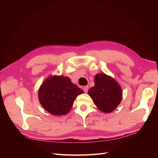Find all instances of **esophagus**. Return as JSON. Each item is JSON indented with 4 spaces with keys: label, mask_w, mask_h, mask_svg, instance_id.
<instances>
[{
    "label": "esophagus",
    "mask_w": 158,
    "mask_h": 158,
    "mask_svg": "<svg viewBox=\"0 0 158 158\" xmlns=\"http://www.w3.org/2000/svg\"><path fill=\"white\" fill-rule=\"evenodd\" d=\"M88 88H89V87H88V86H84V87L83 88V90L84 91V92H85V93H87V92H88Z\"/></svg>",
    "instance_id": "obj_1"
}]
</instances>
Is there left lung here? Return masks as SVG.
Instances as JSON below:
<instances>
[{"label": "left lung", "instance_id": "1", "mask_svg": "<svg viewBox=\"0 0 158 158\" xmlns=\"http://www.w3.org/2000/svg\"><path fill=\"white\" fill-rule=\"evenodd\" d=\"M94 82L95 85L88 92L94 104L102 112L113 111L121 101V86L113 78L105 74H98Z\"/></svg>", "mask_w": 158, "mask_h": 158}]
</instances>
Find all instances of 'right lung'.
I'll use <instances>...</instances> for the list:
<instances>
[{"instance_id": "1", "label": "right lung", "mask_w": 158, "mask_h": 158, "mask_svg": "<svg viewBox=\"0 0 158 158\" xmlns=\"http://www.w3.org/2000/svg\"><path fill=\"white\" fill-rule=\"evenodd\" d=\"M83 93L69 77L54 76L41 85L39 99L47 111L53 115H63L70 111L76 96Z\"/></svg>"}]
</instances>
